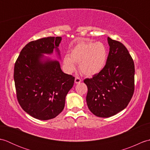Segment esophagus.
Listing matches in <instances>:
<instances>
[{"label":"esophagus","mask_w":150,"mask_h":150,"mask_svg":"<svg viewBox=\"0 0 150 150\" xmlns=\"http://www.w3.org/2000/svg\"><path fill=\"white\" fill-rule=\"evenodd\" d=\"M81 82V79L79 77H75V84H79Z\"/></svg>","instance_id":"esophagus-1"}]
</instances>
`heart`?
Masks as SVG:
<instances>
[{
  "label": "heart",
  "mask_w": 150,
  "mask_h": 150,
  "mask_svg": "<svg viewBox=\"0 0 150 150\" xmlns=\"http://www.w3.org/2000/svg\"><path fill=\"white\" fill-rule=\"evenodd\" d=\"M107 58V48L103 42L82 41L73 47L69 55L64 56L63 64L68 73L74 71L75 63L79 64V69L82 74L91 77L104 69Z\"/></svg>",
  "instance_id": "heart-1"
}]
</instances>
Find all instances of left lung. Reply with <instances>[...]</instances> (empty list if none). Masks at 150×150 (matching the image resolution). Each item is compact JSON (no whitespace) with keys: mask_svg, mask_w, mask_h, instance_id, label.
<instances>
[{"mask_svg":"<svg viewBox=\"0 0 150 150\" xmlns=\"http://www.w3.org/2000/svg\"><path fill=\"white\" fill-rule=\"evenodd\" d=\"M108 43L110 52L104 69L84 81L88 89L89 110L103 118L113 116L126 108L134 91V62L128 50L110 37Z\"/></svg>","mask_w":150,"mask_h":150,"instance_id":"8db88e82","label":"left lung"}]
</instances>
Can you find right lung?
<instances>
[{"label":"right lung","instance_id":"right-lung-1","mask_svg":"<svg viewBox=\"0 0 150 150\" xmlns=\"http://www.w3.org/2000/svg\"><path fill=\"white\" fill-rule=\"evenodd\" d=\"M62 37H50L31 41L21 50L14 67V81L19 104L37 119H53L62 112L66 96L75 78L66 74L60 62L44 55L58 48Z\"/></svg>","mask_w":150,"mask_h":150}]
</instances>
